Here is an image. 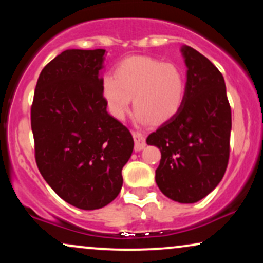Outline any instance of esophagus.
Wrapping results in <instances>:
<instances>
[{
  "label": "esophagus",
  "instance_id": "esophagus-1",
  "mask_svg": "<svg viewBox=\"0 0 263 263\" xmlns=\"http://www.w3.org/2000/svg\"><path fill=\"white\" fill-rule=\"evenodd\" d=\"M134 136V140H135V151L136 152H140L144 148V146H146V138H144V136L140 134V132H134L132 134Z\"/></svg>",
  "mask_w": 263,
  "mask_h": 263
}]
</instances>
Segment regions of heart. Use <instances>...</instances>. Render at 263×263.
I'll return each instance as SVG.
<instances>
[{"label": "heart", "mask_w": 263, "mask_h": 263, "mask_svg": "<svg viewBox=\"0 0 263 263\" xmlns=\"http://www.w3.org/2000/svg\"><path fill=\"white\" fill-rule=\"evenodd\" d=\"M185 92V77L179 66L144 55L122 60L115 75L101 79V96L108 114L122 119L134 96L135 117L140 123H163L176 117Z\"/></svg>", "instance_id": "heart-1"}]
</instances>
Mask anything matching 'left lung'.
Listing matches in <instances>:
<instances>
[{
    "label": "left lung",
    "mask_w": 263,
    "mask_h": 263,
    "mask_svg": "<svg viewBox=\"0 0 263 263\" xmlns=\"http://www.w3.org/2000/svg\"><path fill=\"white\" fill-rule=\"evenodd\" d=\"M186 92L182 110L147 137L161 149L156 183L165 197L197 203L218 186L230 156L231 108L225 80L206 57L188 45Z\"/></svg>",
    "instance_id": "left-lung-1"
}]
</instances>
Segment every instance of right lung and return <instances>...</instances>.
<instances>
[{
    "label": "right lung",
    "instance_id": "obj_1",
    "mask_svg": "<svg viewBox=\"0 0 263 263\" xmlns=\"http://www.w3.org/2000/svg\"><path fill=\"white\" fill-rule=\"evenodd\" d=\"M105 49H68L39 75L31 108L35 162L45 182L83 210L106 206L122 188L134 151L101 96Z\"/></svg>",
    "mask_w": 263,
    "mask_h": 263
}]
</instances>
